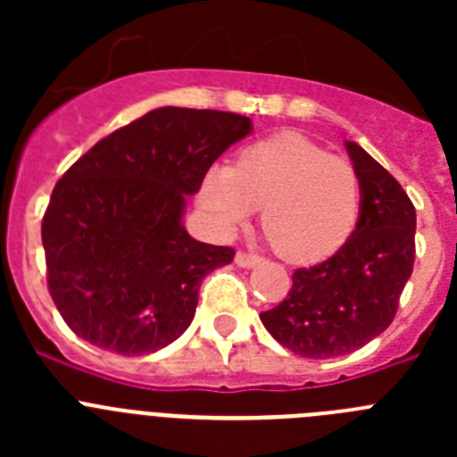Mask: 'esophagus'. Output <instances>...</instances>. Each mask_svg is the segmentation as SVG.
Masks as SVG:
<instances>
[{
    "label": "esophagus",
    "mask_w": 457,
    "mask_h": 457,
    "mask_svg": "<svg viewBox=\"0 0 457 457\" xmlns=\"http://www.w3.org/2000/svg\"><path fill=\"white\" fill-rule=\"evenodd\" d=\"M236 263L240 265V268H245V270H252V268H256L258 263H261V256H256V253H247V252H237L236 253Z\"/></svg>",
    "instance_id": "esophagus-1"
}]
</instances>
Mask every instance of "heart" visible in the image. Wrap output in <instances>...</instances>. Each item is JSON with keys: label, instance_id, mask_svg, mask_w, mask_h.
Returning <instances> with one entry per match:
<instances>
[{"label": "heart", "instance_id": "heart-1", "mask_svg": "<svg viewBox=\"0 0 457 457\" xmlns=\"http://www.w3.org/2000/svg\"><path fill=\"white\" fill-rule=\"evenodd\" d=\"M361 187L348 160L300 135L252 144L233 169L215 167L201 183V204L221 231L256 212L274 252L290 263H318L343 247L359 215Z\"/></svg>", "mask_w": 457, "mask_h": 457}]
</instances>
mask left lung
I'll list each match as a JSON object with an SVG mask.
<instances>
[{
	"label": "left lung",
	"instance_id": "obj_1",
	"mask_svg": "<svg viewBox=\"0 0 457 457\" xmlns=\"http://www.w3.org/2000/svg\"><path fill=\"white\" fill-rule=\"evenodd\" d=\"M345 151L361 187L353 236L325 263L297 270L286 300L261 313L265 329L302 357H341L379 337L414 268L410 196L357 141Z\"/></svg>",
	"mask_w": 457,
	"mask_h": 457
}]
</instances>
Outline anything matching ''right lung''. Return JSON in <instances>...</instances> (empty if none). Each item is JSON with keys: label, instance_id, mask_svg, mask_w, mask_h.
Instances as JSON below:
<instances>
[{"label": "right lung", "instance_id": "1", "mask_svg": "<svg viewBox=\"0 0 457 457\" xmlns=\"http://www.w3.org/2000/svg\"><path fill=\"white\" fill-rule=\"evenodd\" d=\"M253 132L231 112L157 107L98 141L52 189L47 286L84 341L137 357L192 325L201 278L236 256L183 224L217 157Z\"/></svg>", "mask_w": 457, "mask_h": 457}]
</instances>
